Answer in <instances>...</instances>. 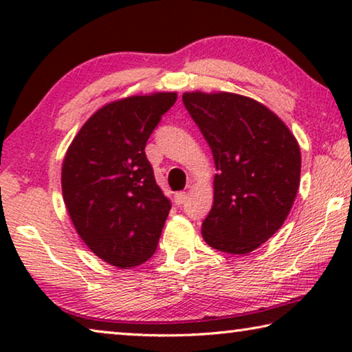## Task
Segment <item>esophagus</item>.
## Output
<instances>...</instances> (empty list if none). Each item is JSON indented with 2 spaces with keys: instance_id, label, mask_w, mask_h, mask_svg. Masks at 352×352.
Here are the masks:
<instances>
[{
  "instance_id": "obj_1",
  "label": "esophagus",
  "mask_w": 352,
  "mask_h": 352,
  "mask_svg": "<svg viewBox=\"0 0 352 352\" xmlns=\"http://www.w3.org/2000/svg\"><path fill=\"white\" fill-rule=\"evenodd\" d=\"M187 200V193L186 192H177V193H175V203L177 206L179 205H182V203H184Z\"/></svg>"
}]
</instances>
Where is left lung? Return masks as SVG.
Segmentation results:
<instances>
[{"label":"left lung","mask_w":352,"mask_h":352,"mask_svg":"<svg viewBox=\"0 0 352 352\" xmlns=\"http://www.w3.org/2000/svg\"><path fill=\"white\" fill-rule=\"evenodd\" d=\"M188 114L216 164L214 201L203 239L227 254H249L286 221L300 186L302 155L289 126L267 106L230 91H186Z\"/></svg>","instance_id":"8db88e82"}]
</instances>
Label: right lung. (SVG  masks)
I'll use <instances>...</instances> for the list:
<instances>
[{
	"mask_svg": "<svg viewBox=\"0 0 352 352\" xmlns=\"http://www.w3.org/2000/svg\"><path fill=\"white\" fill-rule=\"evenodd\" d=\"M176 91L101 106L71 141L62 192L71 222L96 257L131 268L154 256L171 201L157 186L144 147Z\"/></svg>",
	"mask_w": 352,
	"mask_h": 352,
	"instance_id": "1",
	"label": "right lung"
}]
</instances>
